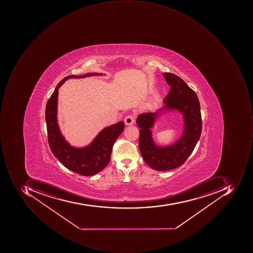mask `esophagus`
<instances>
[{
    "label": "esophagus",
    "mask_w": 253,
    "mask_h": 253,
    "mask_svg": "<svg viewBox=\"0 0 253 253\" xmlns=\"http://www.w3.org/2000/svg\"><path fill=\"white\" fill-rule=\"evenodd\" d=\"M134 121L135 120H134V116H132V115H128V116L125 118V124H126V126H132V125H134Z\"/></svg>",
    "instance_id": "34e87169"
}]
</instances>
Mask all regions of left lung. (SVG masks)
Instances as JSON below:
<instances>
[{
	"label": "left lung",
	"mask_w": 253,
	"mask_h": 253,
	"mask_svg": "<svg viewBox=\"0 0 253 253\" xmlns=\"http://www.w3.org/2000/svg\"><path fill=\"white\" fill-rule=\"evenodd\" d=\"M170 90L164 99V106L155 113L139 115V149L146 164L157 171L171 170L180 167L192 154L202 134V116L199 100L195 91L183 80L171 73H164ZM177 111L184 119L182 134L172 144L160 146L152 138V129L160 116Z\"/></svg>",
	"instance_id": "left-lung-1"
}]
</instances>
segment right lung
<instances>
[{
	"label": "right lung",
	"instance_id": "add662e5",
	"mask_svg": "<svg viewBox=\"0 0 253 253\" xmlns=\"http://www.w3.org/2000/svg\"><path fill=\"white\" fill-rule=\"evenodd\" d=\"M102 73H87L83 75H70L57 85L54 93L47 102L45 122L48 144L51 152L70 170L81 175L91 176L103 170L110 160L113 144L124 130L125 124L120 121L104 127L87 145L75 147L70 144L61 133L58 122V89L71 78L102 76Z\"/></svg>",
	"mask_w": 253,
	"mask_h": 253
}]
</instances>
